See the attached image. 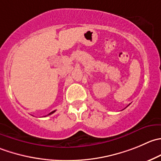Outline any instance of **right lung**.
<instances>
[{"label":"right lung","instance_id":"1","mask_svg":"<svg viewBox=\"0 0 161 161\" xmlns=\"http://www.w3.org/2000/svg\"><path fill=\"white\" fill-rule=\"evenodd\" d=\"M56 112V110L53 111V112H50V113H49V114H48V115H51V114H53V112ZM47 115H46V116H47Z\"/></svg>","mask_w":161,"mask_h":161}]
</instances>
